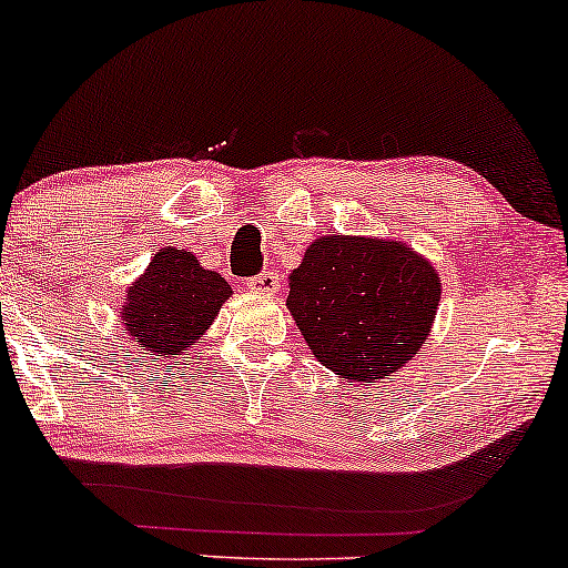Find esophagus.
<instances>
[{"label": "esophagus", "mask_w": 568, "mask_h": 568, "mask_svg": "<svg viewBox=\"0 0 568 568\" xmlns=\"http://www.w3.org/2000/svg\"><path fill=\"white\" fill-rule=\"evenodd\" d=\"M247 290L263 292V294L278 292L282 290V278H278V274H274V271H261V274L247 278Z\"/></svg>", "instance_id": "esophagus-1"}]
</instances>
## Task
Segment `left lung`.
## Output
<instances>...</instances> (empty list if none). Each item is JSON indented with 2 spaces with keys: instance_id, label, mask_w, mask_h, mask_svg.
<instances>
[{
  "instance_id": "1",
  "label": "left lung",
  "mask_w": 568,
  "mask_h": 568,
  "mask_svg": "<svg viewBox=\"0 0 568 568\" xmlns=\"http://www.w3.org/2000/svg\"><path fill=\"white\" fill-rule=\"evenodd\" d=\"M439 276L400 243L333 235L290 276V313L317 362L346 379L393 377L429 336Z\"/></svg>"
}]
</instances>
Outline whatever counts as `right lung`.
Listing matches in <instances>:
<instances>
[{
	"label": "right lung",
	"instance_id": "1",
	"mask_svg": "<svg viewBox=\"0 0 568 568\" xmlns=\"http://www.w3.org/2000/svg\"><path fill=\"white\" fill-rule=\"evenodd\" d=\"M230 294V284L201 268L196 255L165 247L129 290L121 317L144 352L173 359L204 336Z\"/></svg>",
	"mask_w": 568,
	"mask_h": 568
}]
</instances>
